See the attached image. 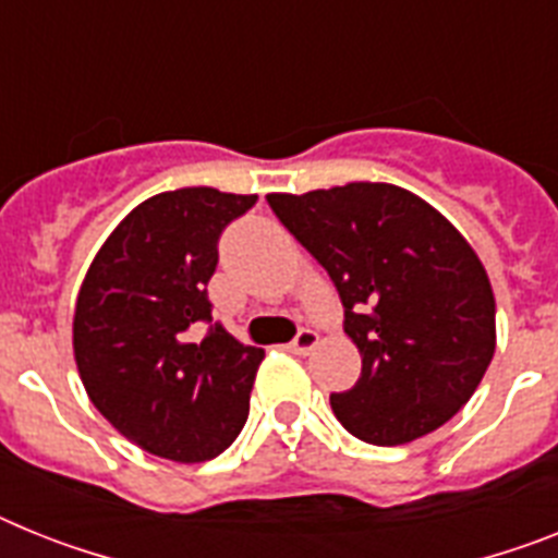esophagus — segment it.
I'll return each instance as SVG.
<instances>
[{
	"label": "esophagus",
	"mask_w": 558,
	"mask_h": 558,
	"mask_svg": "<svg viewBox=\"0 0 558 558\" xmlns=\"http://www.w3.org/2000/svg\"><path fill=\"white\" fill-rule=\"evenodd\" d=\"M317 340H320V337H317V331L301 329L298 335H294L292 343H289V349H292L294 354H312L317 345Z\"/></svg>",
	"instance_id": "obj_1"
}]
</instances>
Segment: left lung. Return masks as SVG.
<instances>
[{
  "mask_svg": "<svg viewBox=\"0 0 558 558\" xmlns=\"http://www.w3.org/2000/svg\"><path fill=\"white\" fill-rule=\"evenodd\" d=\"M266 201L335 280L363 357L354 388L331 395L343 428L372 446H405L448 423L496 349L494 289L460 229L380 181Z\"/></svg>",
  "mask_w": 558,
  "mask_h": 558,
  "instance_id": "obj_1",
  "label": "left lung"
}]
</instances>
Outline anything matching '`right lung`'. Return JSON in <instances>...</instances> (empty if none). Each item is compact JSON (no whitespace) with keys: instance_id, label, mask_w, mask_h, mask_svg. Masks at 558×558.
Instances as JSON below:
<instances>
[{"instance_id":"add662e5","label":"right lung","mask_w":558,"mask_h":558,"mask_svg":"<svg viewBox=\"0 0 558 558\" xmlns=\"http://www.w3.org/2000/svg\"><path fill=\"white\" fill-rule=\"evenodd\" d=\"M257 195L184 186L142 201L112 229L84 275L73 357L90 402L130 442L172 462L227 451L250 414L264 349L213 320L207 283L218 235Z\"/></svg>"}]
</instances>
